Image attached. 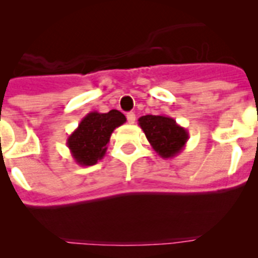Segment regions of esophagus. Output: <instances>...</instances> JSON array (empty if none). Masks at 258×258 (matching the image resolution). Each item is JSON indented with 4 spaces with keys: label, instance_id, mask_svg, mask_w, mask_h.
<instances>
[{
    "label": "esophagus",
    "instance_id": "1",
    "mask_svg": "<svg viewBox=\"0 0 258 258\" xmlns=\"http://www.w3.org/2000/svg\"><path fill=\"white\" fill-rule=\"evenodd\" d=\"M126 118H127V122H129V124H134V121H136V113L129 112L126 115Z\"/></svg>",
    "mask_w": 258,
    "mask_h": 258
}]
</instances>
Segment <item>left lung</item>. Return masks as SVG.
I'll return each mask as SVG.
<instances>
[{"instance_id": "obj_1", "label": "left lung", "mask_w": 258, "mask_h": 258, "mask_svg": "<svg viewBox=\"0 0 258 258\" xmlns=\"http://www.w3.org/2000/svg\"><path fill=\"white\" fill-rule=\"evenodd\" d=\"M138 125L152 149L163 159L175 157L187 143L188 132L170 116L146 115L138 118Z\"/></svg>"}]
</instances>
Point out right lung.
<instances>
[{
	"label": "right lung",
	"instance_id": "1",
	"mask_svg": "<svg viewBox=\"0 0 258 258\" xmlns=\"http://www.w3.org/2000/svg\"><path fill=\"white\" fill-rule=\"evenodd\" d=\"M125 121L126 117L117 109L89 112L67 138V147L76 164L90 166L103 159L111 134Z\"/></svg>",
	"mask_w": 258,
	"mask_h": 258
}]
</instances>
